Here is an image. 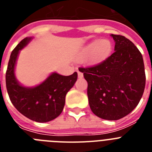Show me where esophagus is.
I'll return each instance as SVG.
<instances>
[{
    "label": "esophagus",
    "instance_id": "obj_1",
    "mask_svg": "<svg viewBox=\"0 0 152 152\" xmlns=\"http://www.w3.org/2000/svg\"><path fill=\"white\" fill-rule=\"evenodd\" d=\"M77 75H78L79 78H82L84 77V75H83L82 72H80V71H77Z\"/></svg>",
    "mask_w": 152,
    "mask_h": 152
}]
</instances>
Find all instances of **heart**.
I'll list each match as a JSON object with an SVG mask.
<instances>
[{"instance_id": "obj_1", "label": "heart", "mask_w": 152, "mask_h": 152, "mask_svg": "<svg viewBox=\"0 0 152 152\" xmlns=\"http://www.w3.org/2000/svg\"><path fill=\"white\" fill-rule=\"evenodd\" d=\"M113 50V44L109 39H96L88 43L83 48L81 56L88 57L91 56L93 62H100L107 59Z\"/></svg>"}]
</instances>
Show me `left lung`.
<instances>
[{"mask_svg": "<svg viewBox=\"0 0 152 152\" xmlns=\"http://www.w3.org/2000/svg\"><path fill=\"white\" fill-rule=\"evenodd\" d=\"M115 52L105 61L80 68L88 81L91 110L98 117L117 120L133 110L144 93L145 73L141 52L129 39L111 34Z\"/></svg>", "mask_w": 152, "mask_h": 152, "instance_id": "1", "label": "left lung"}]
</instances>
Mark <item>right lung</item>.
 Instances as JSON below:
<instances>
[{
    "mask_svg": "<svg viewBox=\"0 0 152 152\" xmlns=\"http://www.w3.org/2000/svg\"><path fill=\"white\" fill-rule=\"evenodd\" d=\"M33 39H23L11 52L6 72L7 91L11 103L21 114L33 121L47 123L61 113L65 96L76 82L77 73L64 76L52 72L35 87L22 85L16 77V64L20 50Z\"/></svg>",
    "mask_w": 152,
    "mask_h": 152,
    "instance_id": "1",
    "label": "right lung"
}]
</instances>
